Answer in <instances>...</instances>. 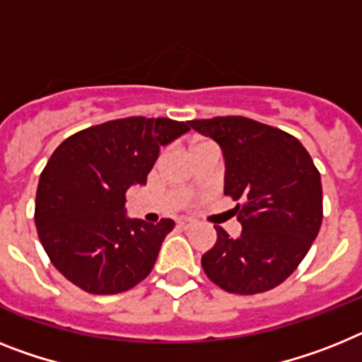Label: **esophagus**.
<instances>
[{"instance_id":"34e87169","label":"esophagus","mask_w":362,"mask_h":362,"mask_svg":"<svg viewBox=\"0 0 362 362\" xmlns=\"http://www.w3.org/2000/svg\"><path fill=\"white\" fill-rule=\"evenodd\" d=\"M193 224H195V221H193V218H187V217H184L178 221V228H182V230H187V228H191Z\"/></svg>"}]
</instances>
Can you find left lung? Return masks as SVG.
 <instances>
[{"instance_id":"1","label":"left lung","mask_w":362,"mask_h":362,"mask_svg":"<svg viewBox=\"0 0 362 362\" xmlns=\"http://www.w3.org/2000/svg\"><path fill=\"white\" fill-rule=\"evenodd\" d=\"M221 147L224 195L243 230L221 226L202 269L226 293L257 294L289 278L317 239L322 224L320 173L294 136L241 115L189 121Z\"/></svg>"}]
</instances>
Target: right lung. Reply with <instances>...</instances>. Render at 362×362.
Here are the masks:
<instances>
[{"label": "right lung", "instance_id": "add662e5", "mask_svg": "<svg viewBox=\"0 0 362 362\" xmlns=\"http://www.w3.org/2000/svg\"><path fill=\"white\" fill-rule=\"evenodd\" d=\"M189 121L127 117L69 136L51 154L36 189L35 223L54 269L92 294H117L148 276L175 221L130 218L124 193L145 186L165 147Z\"/></svg>", "mask_w": 362, "mask_h": 362}]
</instances>
